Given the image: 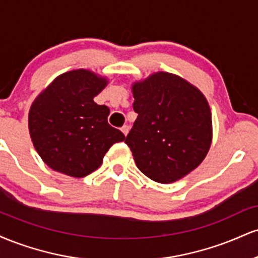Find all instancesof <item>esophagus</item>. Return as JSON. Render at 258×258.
<instances>
[{"mask_svg":"<svg viewBox=\"0 0 258 258\" xmlns=\"http://www.w3.org/2000/svg\"><path fill=\"white\" fill-rule=\"evenodd\" d=\"M121 131H122V133L125 136H127V133H128V131H130V127L127 126V125H125V126H122L121 127Z\"/></svg>","mask_w":258,"mask_h":258,"instance_id":"34e87169","label":"esophagus"}]
</instances>
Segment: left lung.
<instances>
[{"label": "left lung", "instance_id": "8db88e82", "mask_svg": "<svg viewBox=\"0 0 258 258\" xmlns=\"http://www.w3.org/2000/svg\"><path fill=\"white\" fill-rule=\"evenodd\" d=\"M137 120L125 143L139 170L173 183L195 170L212 143V116L203 92L174 74L153 73L132 84Z\"/></svg>", "mask_w": 258, "mask_h": 258}]
</instances>
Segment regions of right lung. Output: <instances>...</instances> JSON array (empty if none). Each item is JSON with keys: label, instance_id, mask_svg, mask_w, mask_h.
Returning a JSON list of instances; mask_svg holds the SVG:
<instances>
[{"label": "right lung", "instance_id": "1", "mask_svg": "<svg viewBox=\"0 0 258 258\" xmlns=\"http://www.w3.org/2000/svg\"><path fill=\"white\" fill-rule=\"evenodd\" d=\"M109 84L88 69L57 76L29 110V133L42 161L52 170L82 178L96 171L114 143L125 141L108 123L109 108L93 98Z\"/></svg>", "mask_w": 258, "mask_h": 258}]
</instances>
